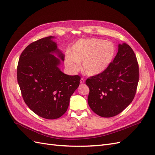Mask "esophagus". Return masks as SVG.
Instances as JSON below:
<instances>
[{"instance_id": "34e87169", "label": "esophagus", "mask_w": 155, "mask_h": 155, "mask_svg": "<svg viewBox=\"0 0 155 155\" xmlns=\"http://www.w3.org/2000/svg\"><path fill=\"white\" fill-rule=\"evenodd\" d=\"M85 83V79H84L83 78H81V80H80V83H81V84H83V83Z\"/></svg>"}]
</instances>
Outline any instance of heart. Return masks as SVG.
I'll list each match as a JSON object with an SVG mask.
<instances>
[{
    "label": "heart",
    "mask_w": 155,
    "mask_h": 155,
    "mask_svg": "<svg viewBox=\"0 0 155 155\" xmlns=\"http://www.w3.org/2000/svg\"><path fill=\"white\" fill-rule=\"evenodd\" d=\"M72 55L68 53L65 64L72 72L78 71L82 63L84 73L88 76L104 72L113 61L116 46L110 41L99 39H86L77 41L72 48Z\"/></svg>",
    "instance_id": "heart-1"
}]
</instances>
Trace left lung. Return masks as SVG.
<instances>
[{
	"mask_svg": "<svg viewBox=\"0 0 155 155\" xmlns=\"http://www.w3.org/2000/svg\"><path fill=\"white\" fill-rule=\"evenodd\" d=\"M139 80L135 54L126 43L118 45L113 61L105 71L88 78V104L93 112L104 118L118 115L133 100Z\"/></svg>",
	"mask_w": 155,
	"mask_h": 155,
	"instance_id": "left-lung-1",
	"label": "left lung"
}]
</instances>
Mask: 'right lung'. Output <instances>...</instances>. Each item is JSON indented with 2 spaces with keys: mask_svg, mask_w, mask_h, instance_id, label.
Masks as SVG:
<instances>
[{
  "mask_svg": "<svg viewBox=\"0 0 155 155\" xmlns=\"http://www.w3.org/2000/svg\"><path fill=\"white\" fill-rule=\"evenodd\" d=\"M54 38L46 37L28 46L20 56L17 72L25 104L34 113L48 120L59 118L66 112L81 79L61 71L59 66L64 55Z\"/></svg>",
  "mask_w": 155,
  "mask_h": 155,
  "instance_id": "1",
  "label": "right lung"
}]
</instances>
